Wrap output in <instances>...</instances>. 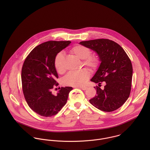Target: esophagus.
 <instances>
[{
  "instance_id": "1",
  "label": "esophagus",
  "mask_w": 150,
  "mask_h": 150,
  "mask_svg": "<svg viewBox=\"0 0 150 150\" xmlns=\"http://www.w3.org/2000/svg\"><path fill=\"white\" fill-rule=\"evenodd\" d=\"M80 89H81L82 90H83V91H85L86 90V89H87V87H86V86H81V87H80Z\"/></svg>"
}]
</instances>
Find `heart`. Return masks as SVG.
<instances>
[{"label": "heart", "instance_id": "b5f03b06", "mask_svg": "<svg viewBox=\"0 0 150 150\" xmlns=\"http://www.w3.org/2000/svg\"><path fill=\"white\" fill-rule=\"evenodd\" d=\"M70 52L79 59L84 60V65L91 69H96L99 64V57L96 55H90V50L84 45H75L71 48ZM64 56L63 54H58L54 59V66L57 71L59 74L64 73ZM89 76L88 71L86 69H83L67 74L63 80V83L64 86H81L86 83Z\"/></svg>", "mask_w": 150, "mask_h": 150}]
</instances>
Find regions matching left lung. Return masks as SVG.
Instances as JSON below:
<instances>
[{
	"label": "left lung",
	"instance_id": "obj_1",
	"mask_svg": "<svg viewBox=\"0 0 150 150\" xmlns=\"http://www.w3.org/2000/svg\"><path fill=\"white\" fill-rule=\"evenodd\" d=\"M80 44L95 51L100 64L91 81H105L104 89H96V95L89 102L97 108L111 112L122 106L128 99L132 79L131 61L124 49L108 39H96L81 42Z\"/></svg>",
	"mask_w": 150,
	"mask_h": 150
}]
</instances>
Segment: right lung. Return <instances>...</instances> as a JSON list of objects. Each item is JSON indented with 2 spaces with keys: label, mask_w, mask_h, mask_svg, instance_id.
<instances>
[{
  "label": "right lung",
  "mask_w": 150,
  "mask_h": 150,
  "mask_svg": "<svg viewBox=\"0 0 150 150\" xmlns=\"http://www.w3.org/2000/svg\"><path fill=\"white\" fill-rule=\"evenodd\" d=\"M70 41H49L36 47L28 55L22 68V90L29 107L43 117L57 114L66 103L71 86L59 88L57 95L51 91L58 86L54 66L57 55L69 46Z\"/></svg>",
  "instance_id": "add662e5"
}]
</instances>
